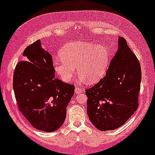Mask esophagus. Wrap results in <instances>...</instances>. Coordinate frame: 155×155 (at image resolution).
Here are the masks:
<instances>
[{
	"mask_svg": "<svg viewBox=\"0 0 155 155\" xmlns=\"http://www.w3.org/2000/svg\"><path fill=\"white\" fill-rule=\"evenodd\" d=\"M82 92H83V90H81V89H80L79 87L75 88V94H80V93H82Z\"/></svg>",
	"mask_w": 155,
	"mask_h": 155,
	"instance_id": "obj_1",
	"label": "esophagus"
}]
</instances>
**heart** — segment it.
Instances as JSON below:
<instances>
[{
    "instance_id": "heart-1",
    "label": "heart",
    "mask_w": 155,
    "mask_h": 155,
    "mask_svg": "<svg viewBox=\"0 0 155 155\" xmlns=\"http://www.w3.org/2000/svg\"><path fill=\"white\" fill-rule=\"evenodd\" d=\"M60 56L54 59V68L64 82L71 81L75 67L80 80L96 82L105 73L109 61V52L105 46L80 41L65 45Z\"/></svg>"
}]
</instances>
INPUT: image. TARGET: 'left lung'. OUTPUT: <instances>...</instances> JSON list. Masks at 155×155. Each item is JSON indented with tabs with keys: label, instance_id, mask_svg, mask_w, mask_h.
<instances>
[{
	"label": "left lung",
	"instance_id": "8db88e82",
	"mask_svg": "<svg viewBox=\"0 0 155 155\" xmlns=\"http://www.w3.org/2000/svg\"><path fill=\"white\" fill-rule=\"evenodd\" d=\"M111 59L106 76L85 90L87 114L101 131L119 128L137 110L140 90L141 68L138 60L123 37Z\"/></svg>",
	"mask_w": 155,
	"mask_h": 155
}]
</instances>
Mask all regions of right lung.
<instances>
[{"instance_id": "1", "label": "right lung", "mask_w": 155, "mask_h": 155, "mask_svg": "<svg viewBox=\"0 0 155 155\" xmlns=\"http://www.w3.org/2000/svg\"><path fill=\"white\" fill-rule=\"evenodd\" d=\"M16 65L13 90L19 109L34 128L53 132L62 126L75 86L55 78L51 55L40 39L27 46Z\"/></svg>"}]
</instances>
